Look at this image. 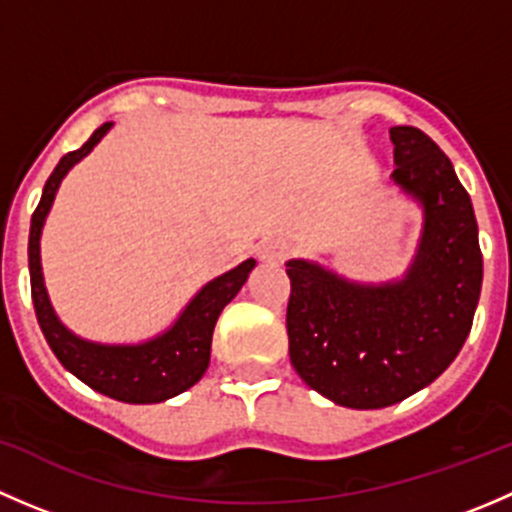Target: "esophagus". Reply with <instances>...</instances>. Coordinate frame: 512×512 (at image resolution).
Masks as SVG:
<instances>
[{
    "label": "esophagus",
    "instance_id": "1",
    "mask_svg": "<svg viewBox=\"0 0 512 512\" xmlns=\"http://www.w3.org/2000/svg\"><path fill=\"white\" fill-rule=\"evenodd\" d=\"M287 255H289V245L285 240H267L265 245L260 247V260L270 262V265L285 262Z\"/></svg>",
    "mask_w": 512,
    "mask_h": 512
}]
</instances>
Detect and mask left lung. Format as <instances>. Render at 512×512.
Segmentation results:
<instances>
[{"label": "left lung", "mask_w": 512, "mask_h": 512, "mask_svg": "<svg viewBox=\"0 0 512 512\" xmlns=\"http://www.w3.org/2000/svg\"><path fill=\"white\" fill-rule=\"evenodd\" d=\"M396 185L423 205L406 277L366 287L289 260V361L307 386L349 409H384L448 369L473 327L483 255L471 195L446 153L414 126L391 128Z\"/></svg>", "instance_id": "1"}]
</instances>
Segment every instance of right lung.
I'll use <instances>...</instances> for the list:
<instances>
[{
    "mask_svg": "<svg viewBox=\"0 0 512 512\" xmlns=\"http://www.w3.org/2000/svg\"><path fill=\"white\" fill-rule=\"evenodd\" d=\"M108 128H111V123H103L84 146L66 153L46 180L44 193H41L39 205L32 215V230H29V275H32L34 312L51 352L76 379L84 381L98 394L111 396L116 401L158 404V401L183 394L185 389L203 379L210 364L215 322H218L225 304L245 285L247 275L255 267V260H245L235 270L208 282L195 294L193 302L185 307L178 322L151 342L136 344V347H103V344L84 342L76 334H71L56 319L49 297H46L39 260V237L64 175L69 173L71 165L89 156L91 148L106 136Z\"/></svg>",
    "mask_w": 512,
    "mask_h": 512,
    "instance_id": "1",
    "label": "right lung"
}]
</instances>
